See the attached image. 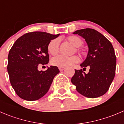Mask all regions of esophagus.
I'll use <instances>...</instances> for the list:
<instances>
[{
  "instance_id": "34e87169",
  "label": "esophagus",
  "mask_w": 124,
  "mask_h": 124,
  "mask_svg": "<svg viewBox=\"0 0 124 124\" xmlns=\"http://www.w3.org/2000/svg\"><path fill=\"white\" fill-rule=\"evenodd\" d=\"M59 69L60 71H63V70H64L65 69V67H59Z\"/></svg>"
}]
</instances>
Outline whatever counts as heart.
<instances>
[{
  "label": "heart",
  "instance_id": "heart-1",
  "mask_svg": "<svg viewBox=\"0 0 124 124\" xmlns=\"http://www.w3.org/2000/svg\"><path fill=\"white\" fill-rule=\"evenodd\" d=\"M65 41L76 47V50L74 52L76 51L82 54H85V49L80 47L83 44V41L80 37L75 35L69 36L65 38ZM47 50L52 56L58 54L59 52V40L58 39H53L51 40L47 46ZM79 61L80 58L77 55H72L69 57L57 56L53 58L52 60V63L53 65L57 67H67L72 65L75 63H77Z\"/></svg>",
  "mask_w": 124,
  "mask_h": 124
}]
</instances>
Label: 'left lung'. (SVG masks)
Wrapping results in <instances>:
<instances>
[{"label": "left lung", "instance_id": "1", "mask_svg": "<svg viewBox=\"0 0 124 124\" xmlns=\"http://www.w3.org/2000/svg\"><path fill=\"white\" fill-rule=\"evenodd\" d=\"M85 39L89 47L86 60L80 65L89 68L87 74L75 70L71 82L78 93L94 98L107 92L115 77L116 57L112 43L103 35L93 29L86 28L74 32Z\"/></svg>", "mask_w": 124, "mask_h": 124}]
</instances>
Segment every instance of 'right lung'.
I'll return each mask as SVG.
<instances>
[{
    "mask_svg": "<svg viewBox=\"0 0 124 124\" xmlns=\"http://www.w3.org/2000/svg\"><path fill=\"white\" fill-rule=\"evenodd\" d=\"M59 34L32 32L20 37L10 49L7 69L10 83L20 98L36 101L49 90L53 78L59 73L56 66L39 71V64L49 61L47 46Z\"/></svg>",
    "mask_w": 124,
    "mask_h": 124,
    "instance_id": "add662e5",
    "label": "right lung"
}]
</instances>
